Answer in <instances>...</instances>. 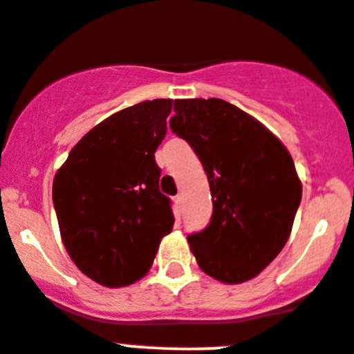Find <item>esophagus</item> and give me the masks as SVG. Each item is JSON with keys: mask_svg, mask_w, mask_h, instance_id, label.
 I'll list each match as a JSON object with an SVG mask.
<instances>
[{"mask_svg": "<svg viewBox=\"0 0 354 354\" xmlns=\"http://www.w3.org/2000/svg\"><path fill=\"white\" fill-rule=\"evenodd\" d=\"M174 203H176L178 208L183 207V195H181V193H178V195L174 196Z\"/></svg>", "mask_w": 354, "mask_h": 354, "instance_id": "obj_1", "label": "esophagus"}]
</instances>
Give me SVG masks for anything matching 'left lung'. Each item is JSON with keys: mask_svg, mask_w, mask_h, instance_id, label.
<instances>
[{"mask_svg": "<svg viewBox=\"0 0 354 354\" xmlns=\"http://www.w3.org/2000/svg\"><path fill=\"white\" fill-rule=\"evenodd\" d=\"M169 129L195 151L210 185V222L188 236L196 263L224 283L251 280L280 254L302 200L292 156L221 98L174 100Z\"/></svg>", "mask_w": 354, "mask_h": 354, "instance_id": "1", "label": "left lung"}]
</instances>
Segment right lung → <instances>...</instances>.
Segmentation results:
<instances>
[{
  "label": "right lung",
  "instance_id": "1",
  "mask_svg": "<svg viewBox=\"0 0 354 354\" xmlns=\"http://www.w3.org/2000/svg\"><path fill=\"white\" fill-rule=\"evenodd\" d=\"M171 106L173 100H152L117 111L89 130L55 174L62 243L96 283L115 288L142 278L173 229L154 159Z\"/></svg>",
  "mask_w": 354,
  "mask_h": 354
}]
</instances>
